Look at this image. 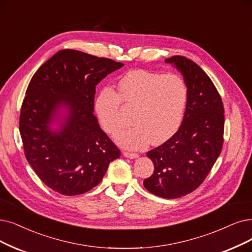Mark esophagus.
Listing matches in <instances>:
<instances>
[{
	"instance_id": "34e87169",
	"label": "esophagus",
	"mask_w": 252,
	"mask_h": 252,
	"mask_svg": "<svg viewBox=\"0 0 252 252\" xmlns=\"http://www.w3.org/2000/svg\"><path fill=\"white\" fill-rule=\"evenodd\" d=\"M123 155H124L126 158H129V159H136V158H138V154H135V153L124 152Z\"/></svg>"
}]
</instances>
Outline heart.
<instances>
[{"instance_id":"obj_1","label":"heart","mask_w":252,"mask_h":252,"mask_svg":"<svg viewBox=\"0 0 252 252\" xmlns=\"http://www.w3.org/2000/svg\"><path fill=\"white\" fill-rule=\"evenodd\" d=\"M118 91L117 94L113 89H103L96 99L95 109L105 131L114 133L122 125L120 101L133 106L134 124L115 135L120 146L142 150L150 142L163 144L177 133L187 103V88L180 76L133 70L121 78Z\"/></svg>"}]
</instances>
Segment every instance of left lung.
Masks as SVG:
<instances>
[{"label": "left lung", "instance_id": "obj_1", "mask_svg": "<svg viewBox=\"0 0 252 252\" xmlns=\"http://www.w3.org/2000/svg\"><path fill=\"white\" fill-rule=\"evenodd\" d=\"M182 74L187 103L177 133L147 156L154 173L144 181L151 193L163 198L192 192L210 173L223 144L224 109L217 90L204 70L185 57L165 59Z\"/></svg>", "mask_w": 252, "mask_h": 252}]
</instances>
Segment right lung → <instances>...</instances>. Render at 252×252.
<instances>
[{
    "label": "right lung",
    "instance_id": "1",
    "mask_svg": "<svg viewBox=\"0 0 252 252\" xmlns=\"http://www.w3.org/2000/svg\"><path fill=\"white\" fill-rule=\"evenodd\" d=\"M124 64L74 49L50 58L32 77L19 132L25 155L42 182L77 195L97 186L120 150L94 116L96 86Z\"/></svg>",
    "mask_w": 252,
    "mask_h": 252
}]
</instances>
